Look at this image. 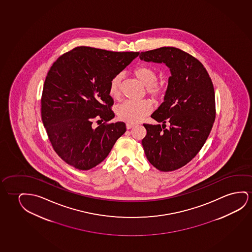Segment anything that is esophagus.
Listing matches in <instances>:
<instances>
[{
  "instance_id": "obj_1",
  "label": "esophagus",
  "mask_w": 252,
  "mask_h": 252,
  "mask_svg": "<svg viewBox=\"0 0 252 252\" xmlns=\"http://www.w3.org/2000/svg\"><path fill=\"white\" fill-rule=\"evenodd\" d=\"M135 125V124H134V123H127V124H126V127H127L128 129H129V128H133Z\"/></svg>"
}]
</instances>
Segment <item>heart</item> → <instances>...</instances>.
I'll return each instance as SVG.
<instances>
[{
  "mask_svg": "<svg viewBox=\"0 0 252 252\" xmlns=\"http://www.w3.org/2000/svg\"><path fill=\"white\" fill-rule=\"evenodd\" d=\"M134 75L142 85H145L147 93L154 97L162 96L166 86L163 83L156 82L157 74L156 71L149 66H139L135 68ZM122 73H117L110 79L109 93L113 98H118L120 96V83ZM152 103L148 99L134 101L127 100L118 105L117 115L122 120L128 122H137L147 116L152 110Z\"/></svg>",
  "mask_w": 252,
  "mask_h": 252,
  "instance_id": "obj_1",
  "label": "heart"
}]
</instances>
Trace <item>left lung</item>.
<instances>
[{
    "label": "left lung",
    "mask_w": 252,
    "mask_h": 252,
    "mask_svg": "<svg viewBox=\"0 0 252 252\" xmlns=\"http://www.w3.org/2000/svg\"><path fill=\"white\" fill-rule=\"evenodd\" d=\"M139 57L170 69L164 102L151 115L162 125L143 124L147 135L142 144L147 159L158 170H176L194 158L212 130L216 116L213 82L196 58L176 47L142 52Z\"/></svg>",
    "instance_id": "left-lung-1"
}]
</instances>
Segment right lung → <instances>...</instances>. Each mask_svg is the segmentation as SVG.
I'll return each mask as SVG.
<instances>
[{
	"mask_svg": "<svg viewBox=\"0 0 252 252\" xmlns=\"http://www.w3.org/2000/svg\"><path fill=\"white\" fill-rule=\"evenodd\" d=\"M138 55L78 46L50 68L43 86L41 118L53 149L66 163L79 170L96 167L126 131L124 122L106 124L115 117L109 85ZM94 120L100 124L96 129Z\"/></svg>",
	"mask_w": 252,
	"mask_h": 252,
	"instance_id": "add662e5",
	"label": "right lung"
}]
</instances>
